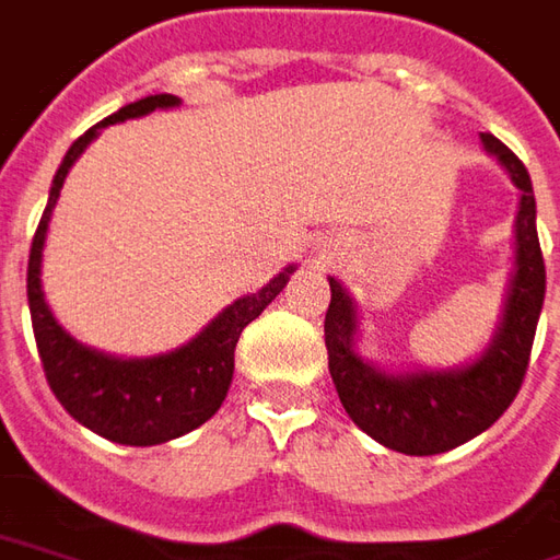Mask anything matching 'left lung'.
<instances>
[{
    "label": "left lung",
    "instance_id": "8db88e82",
    "mask_svg": "<svg viewBox=\"0 0 560 560\" xmlns=\"http://www.w3.org/2000/svg\"><path fill=\"white\" fill-rule=\"evenodd\" d=\"M483 150L509 172L521 190L515 215V265L502 299V314L481 354L450 370H385L360 354V307L336 277H329L326 351L329 376L351 422L373 441L407 456H434L478 438L497 422L527 373L534 332L546 299V265L536 236L534 184L524 163L490 131Z\"/></svg>",
    "mask_w": 560,
    "mask_h": 560
}]
</instances>
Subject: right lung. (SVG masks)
<instances>
[{"mask_svg": "<svg viewBox=\"0 0 560 560\" xmlns=\"http://www.w3.org/2000/svg\"><path fill=\"white\" fill-rule=\"evenodd\" d=\"M172 107H182V97H141L135 104L119 107L107 119H101L70 144L61 166L55 172L48 206L33 236L30 265H26V302H30V317H33V336H36L39 360H43L51 392L79 425L126 446L166 444L187 431L200 429L206 419L219 412L234 378V348L240 332L271 305L280 295V289L289 283V273L295 271V265H287L265 287L240 295L219 317H212L202 326L194 339L184 341L182 348H172L166 354L116 358L107 351H97L92 345H82L58 324L43 292V249L48 221L55 212V202L61 197L67 172L82 156V150L101 135V129L148 116L153 110H172Z\"/></svg>", "mask_w": 560, "mask_h": 560, "instance_id": "obj_1", "label": "right lung"}]
</instances>
